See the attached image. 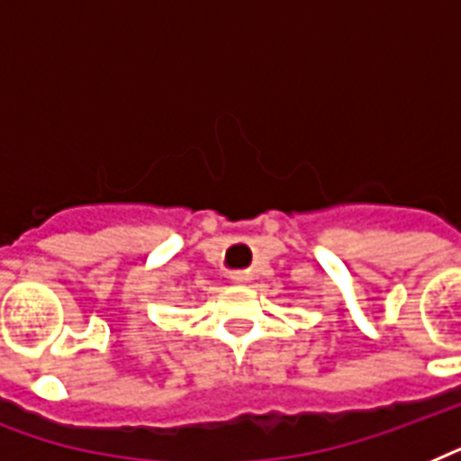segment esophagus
<instances>
[{"mask_svg":"<svg viewBox=\"0 0 461 461\" xmlns=\"http://www.w3.org/2000/svg\"><path fill=\"white\" fill-rule=\"evenodd\" d=\"M230 277H231V282H246V280H249V277H246V273H231Z\"/></svg>","mask_w":461,"mask_h":461,"instance_id":"34e87169","label":"esophagus"}]
</instances>
